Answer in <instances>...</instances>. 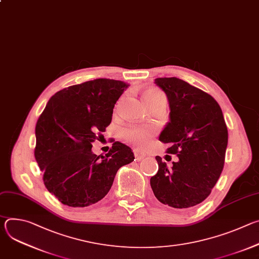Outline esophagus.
<instances>
[{
  "instance_id": "esophagus-1",
  "label": "esophagus",
  "mask_w": 259,
  "mask_h": 259,
  "mask_svg": "<svg viewBox=\"0 0 259 259\" xmlns=\"http://www.w3.org/2000/svg\"><path fill=\"white\" fill-rule=\"evenodd\" d=\"M133 153H134L136 161H141L145 157V154L141 150H139V149H134Z\"/></svg>"
}]
</instances>
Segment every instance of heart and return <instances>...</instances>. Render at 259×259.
I'll use <instances>...</instances> for the list:
<instances>
[{"label": "heart", "mask_w": 259, "mask_h": 259, "mask_svg": "<svg viewBox=\"0 0 259 259\" xmlns=\"http://www.w3.org/2000/svg\"><path fill=\"white\" fill-rule=\"evenodd\" d=\"M143 99L147 104V106H150L158 101L166 100V96L162 91L158 89H150L143 94ZM120 104H121V100L116 105V109H119ZM123 134L126 140L135 144H144L147 141V139H149V132L137 127H131V128L125 129Z\"/></svg>", "instance_id": "b5f03b06"}]
</instances>
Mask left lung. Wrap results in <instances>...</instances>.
Masks as SVG:
<instances>
[{
	"mask_svg": "<svg viewBox=\"0 0 259 259\" xmlns=\"http://www.w3.org/2000/svg\"><path fill=\"white\" fill-rule=\"evenodd\" d=\"M166 93L170 122L160 134L169 143L166 153L176 155L171 169L157 156L159 170L151 178L156 198L173 208H191L202 203L224 169L228 128L217 101L208 93L177 78H158Z\"/></svg>",
	"mask_w": 259,
	"mask_h": 259,
	"instance_id": "left-lung-1",
	"label": "left lung"
}]
</instances>
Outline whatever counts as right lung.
<instances>
[{
  "mask_svg": "<svg viewBox=\"0 0 259 259\" xmlns=\"http://www.w3.org/2000/svg\"><path fill=\"white\" fill-rule=\"evenodd\" d=\"M129 85L96 79L56 92L35 125L34 158L47 190L69 207H87L103 199L118 170L132 161L130 147L115 141L105 156L92 142L112 122L116 102Z\"/></svg>",
  "mask_w": 259,
  "mask_h": 259,
  "instance_id": "right-lung-1",
  "label": "right lung"
}]
</instances>
